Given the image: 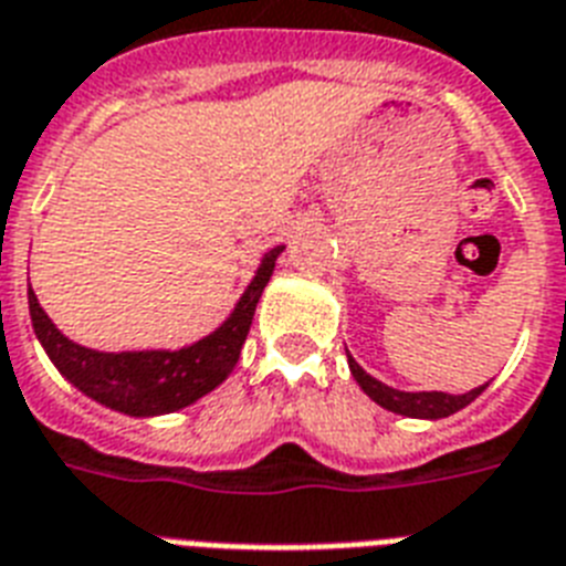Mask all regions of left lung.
Masks as SVG:
<instances>
[{
    "label": "left lung",
    "instance_id": "obj_1",
    "mask_svg": "<svg viewBox=\"0 0 566 566\" xmlns=\"http://www.w3.org/2000/svg\"><path fill=\"white\" fill-rule=\"evenodd\" d=\"M347 365H350V374L359 382V388L365 395L374 400L382 409L395 411V415H406V418H427V420H438V418H450L459 409H464L468 403H473L482 391L488 388L479 386L468 395H447V391H400V388H391L386 382H379L377 377H370L368 370H361L359 361L354 356L347 354Z\"/></svg>",
    "mask_w": 566,
    "mask_h": 566
}]
</instances>
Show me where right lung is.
Segmentation results:
<instances>
[{
    "instance_id": "obj_1",
    "label": "right lung",
    "mask_w": 566,
    "mask_h": 566,
    "mask_svg": "<svg viewBox=\"0 0 566 566\" xmlns=\"http://www.w3.org/2000/svg\"><path fill=\"white\" fill-rule=\"evenodd\" d=\"M280 254H283V245L271 248L269 254L262 256L254 280L248 283L233 312L221 321V327L178 350L104 354V350L78 345L54 327L29 286L31 327L38 333L49 359L54 361V368L96 403L130 415V418L169 415L210 395L212 388H219L230 377V370L237 368L262 289L271 280Z\"/></svg>"
}]
</instances>
